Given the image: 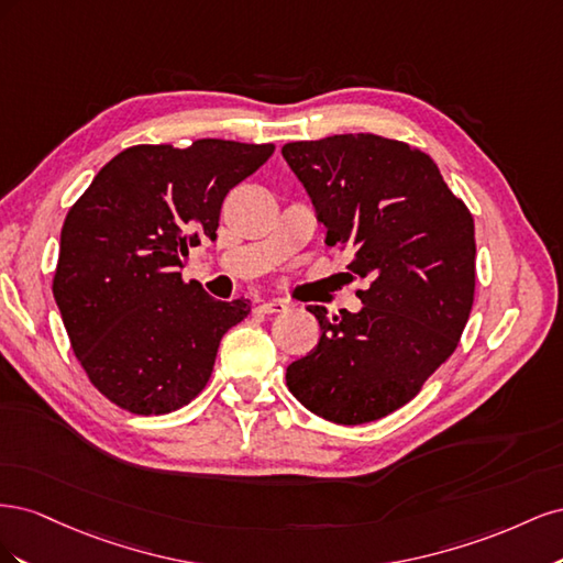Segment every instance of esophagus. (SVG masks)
Instances as JSON below:
<instances>
[{
    "label": "esophagus",
    "instance_id": "34e87169",
    "mask_svg": "<svg viewBox=\"0 0 563 563\" xmlns=\"http://www.w3.org/2000/svg\"><path fill=\"white\" fill-rule=\"evenodd\" d=\"M286 308H288V302L282 300V298H272V300H265V302L258 305V310L265 312V314H279V312H284Z\"/></svg>",
    "mask_w": 563,
    "mask_h": 563
}]
</instances>
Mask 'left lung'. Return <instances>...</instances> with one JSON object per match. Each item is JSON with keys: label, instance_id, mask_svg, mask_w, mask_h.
Listing matches in <instances>:
<instances>
[{"label": "left lung", "instance_id": "8db88e82", "mask_svg": "<svg viewBox=\"0 0 563 563\" xmlns=\"http://www.w3.org/2000/svg\"><path fill=\"white\" fill-rule=\"evenodd\" d=\"M282 155L308 190L329 246L368 279L364 308L329 314L321 335L286 368L294 397L319 418L362 424L411 401L444 364L474 302V220L424 152L373 133L286 143Z\"/></svg>", "mask_w": 563, "mask_h": 563}]
</instances>
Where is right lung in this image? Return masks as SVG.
<instances>
[{
    "instance_id": "obj_1",
    "label": "right lung",
    "mask_w": 563,
    "mask_h": 563,
    "mask_svg": "<svg viewBox=\"0 0 563 563\" xmlns=\"http://www.w3.org/2000/svg\"><path fill=\"white\" fill-rule=\"evenodd\" d=\"M275 145L201 139L133 145L67 211L54 298L93 387L135 416H162L207 387L220 338L251 302L183 282L187 246L216 240L223 199Z\"/></svg>"
}]
</instances>
